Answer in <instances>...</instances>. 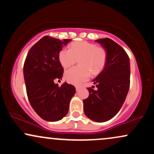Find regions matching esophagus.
Returning a JSON list of instances; mask_svg holds the SVG:
<instances>
[{
  "label": "esophagus",
  "instance_id": "34e87169",
  "mask_svg": "<svg viewBox=\"0 0 154 154\" xmlns=\"http://www.w3.org/2000/svg\"><path fill=\"white\" fill-rule=\"evenodd\" d=\"M79 89H80V88L79 87H76V91L78 92L79 91Z\"/></svg>",
  "mask_w": 154,
  "mask_h": 154
}]
</instances>
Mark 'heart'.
I'll return each mask as SVG.
<instances>
[{"instance_id": "1", "label": "heart", "mask_w": 154, "mask_h": 154, "mask_svg": "<svg viewBox=\"0 0 154 154\" xmlns=\"http://www.w3.org/2000/svg\"><path fill=\"white\" fill-rule=\"evenodd\" d=\"M79 60V66L65 72V79L69 83L79 85L87 80L90 75H98L103 70L107 61V52L103 47L88 41L72 43L69 49L63 48L59 54V60L63 68L68 69Z\"/></svg>"}]
</instances>
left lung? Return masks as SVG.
Returning <instances> with one entry per match:
<instances>
[{
	"label": "left lung",
	"instance_id": "8db88e82",
	"mask_svg": "<svg viewBox=\"0 0 154 154\" xmlns=\"http://www.w3.org/2000/svg\"><path fill=\"white\" fill-rule=\"evenodd\" d=\"M106 49L107 61L103 70L88 88L89 96L83 100L85 114L93 121L112 119L122 106L130 88V63L125 51L109 38L96 40Z\"/></svg>",
	"mask_w": 154,
	"mask_h": 154
}]
</instances>
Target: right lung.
<instances>
[{
	"label": "right lung",
	"instance_id": "obj_1",
	"mask_svg": "<svg viewBox=\"0 0 154 154\" xmlns=\"http://www.w3.org/2000/svg\"><path fill=\"white\" fill-rule=\"evenodd\" d=\"M44 36L31 48L24 61V82L28 99L34 111L48 122L61 120L69 111L75 94V86L54 81L62 78L63 69L59 60L60 51L71 41Z\"/></svg>",
	"mask_w": 154,
	"mask_h": 154
}]
</instances>
